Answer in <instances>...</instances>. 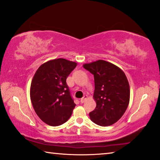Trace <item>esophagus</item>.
<instances>
[{"mask_svg":"<svg viewBox=\"0 0 160 160\" xmlns=\"http://www.w3.org/2000/svg\"><path fill=\"white\" fill-rule=\"evenodd\" d=\"M87 95H84V96H83V97L82 98V99H81L80 102H81V103H84L85 101L87 100Z\"/></svg>","mask_w":160,"mask_h":160,"instance_id":"obj_1","label":"esophagus"}]
</instances>
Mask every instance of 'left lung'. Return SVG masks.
Wrapping results in <instances>:
<instances>
[{"label":"left lung","mask_w":160,"mask_h":160,"mask_svg":"<svg viewBox=\"0 0 160 160\" xmlns=\"http://www.w3.org/2000/svg\"><path fill=\"white\" fill-rule=\"evenodd\" d=\"M83 66L94 77L97 107L89 113L91 120L102 127L114 124L124 114L129 102L130 89L126 75L118 66L104 60Z\"/></svg>","instance_id":"left-lung-1"}]
</instances>
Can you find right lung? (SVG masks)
Returning <instances> with one entry per match:
<instances>
[{
	"mask_svg": "<svg viewBox=\"0 0 160 160\" xmlns=\"http://www.w3.org/2000/svg\"><path fill=\"white\" fill-rule=\"evenodd\" d=\"M77 63L57 58L43 63L31 82L30 96L36 114L50 126L63 124L72 116L75 103L66 78Z\"/></svg>",
	"mask_w": 160,
	"mask_h": 160,
	"instance_id": "add662e5",
	"label": "right lung"
}]
</instances>
